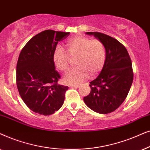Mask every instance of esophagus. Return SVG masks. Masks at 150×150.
Listing matches in <instances>:
<instances>
[{
    "label": "esophagus",
    "instance_id": "obj_1",
    "mask_svg": "<svg viewBox=\"0 0 150 150\" xmlns=\"http://www.w3.org/2000/svg\"><path fill=\"white\" fill-rule=\"evenodd\" d=\"M71 86V88H79L80 86L79 85H71V86Z\"/></svg>",
    "mask_w": 150,
    "mask_h": 150
}]
</instances>
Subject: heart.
<instances>
[{"mask_svg":"<svg viewBox=\"0 0 150 150\" xmlns=\"http://www.w3.org/2000/svg\"><path fill=\"white\" fill-rule=\"evenodd\" d=\"M55 67L61 72L69 69L70 59H76V69L71 71L64 77L67 84L74 85L85 80L89 74L95 76L103 69L105 61V49L103 43L97 39L78 35L71 38L65 44V51L57 47L53 53Z\"/></svg>","mask_w":150,"mask_h":150,"instance_id":"1","label":"heart"}]
</instances>
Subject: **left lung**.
Returning a JSON list of instances; mask_svg holds the SVG:
<instances>
[{
    "instance_id": "1",
    "label": "left lung",
    "mask_w": 150,
    "mask_h": 150,
    "mask_svg": "<svg viewBox=\"0 0 150 150\" xmlns=\"http://www.w3.org/2000/svg\"><path fill=\"white\" fill-rule=\"evenodd\" d=\"M103 43L105 61L97 78L90 82L91 91L83 97L86 105L99 114L115 111L126 98L133 81L132 61L127 49L118 40L99 32H86Z\"/></svg>"
}]
</instances>
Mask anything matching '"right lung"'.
<instances>
[{
    "label": "right lung",
    "instance_id": "add662e5",
    "mask_svg": "<svg viewBox=\"0 0 150 150\" xmlns=\"http://www.w3.org/2000/svg\"><path fill=\"white\" fill-rule=\"evenodd\" d=\"M69 32L45 30L35 35L22 49L16 66V84L22 99L35 113L50 115L63 105L69 87L57 83L53 53Z\"/></svg>",
    "mask_w": 150,
    "mask_h": 150
}]
</instances>
